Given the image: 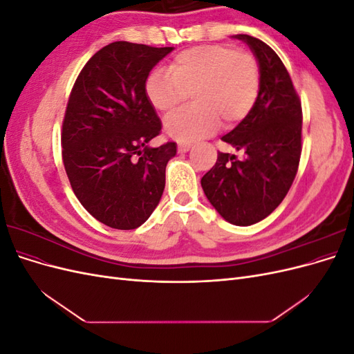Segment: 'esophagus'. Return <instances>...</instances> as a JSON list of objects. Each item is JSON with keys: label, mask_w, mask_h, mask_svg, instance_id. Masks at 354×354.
<instances>
[{"label": "esophagus", "mask_w": 354, "mask_h": 354, "mask_svg": "<svg viewBox=\"0 0 354 354\" xmlns=\"http://www.w3.org/2000/svg\"><path fill=\"white\" fill-rule=\"evenodd\" d=\"M190 149V143H178V152H186Z\"/></svg>", "instance_id": "1"}]
</instances>
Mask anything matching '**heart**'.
<instances>
[{
  "mask_svg": "<svg viewBox=\"0 0 354 354\" xmlns=\"http://www.w3.org/2000/svg\"><path fill=\"white\" fill-rule=\"evenodd\" d=\"M146 95L162 113L173 112L192 93L195 103L169 115L165 131L190 142L218 128L233 127L252 111L260 91V65L250 53L221 44L190 47L171 60L168 72L155 71Z\"/></svg>",
  "mask_w": 354,
  "mask_h": 354,
  "instance_id": "b5f03b06",
  "label": "heart"
}]
</instances>
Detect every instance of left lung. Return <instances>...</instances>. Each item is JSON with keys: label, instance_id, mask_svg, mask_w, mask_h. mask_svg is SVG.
Returning <instances> with one entry per match:
<instances>
[{"label": "left lung", "instance_id": "1", "mask_svg": "<svg viewBox=\"0 0 354 354\" xmlns=\"http://www.w3.org/2000/svg\"><path fill=\"white\" fill-rule=\"evenodd\" d=\"M236 38L259 60L260 91L248 116L221 140L245 156L218 152L201 185L224 220L251 226L270 216L292 186L303 149V111L279 56L259 38Z\"/></svg>", "mask_w": 354, "mask_h": 354}]
</instances>
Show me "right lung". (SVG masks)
<instances>
[{
    "label": "right lung",
    "mask_w": 354,
    "mask_h": 354,
    "mask_svg": "<svg viewBox=\"0 0 354 354\" xmlns=\"http://www.w3.org/2000/svg\"><path fill=\"white\" fill-rule=\"evenodd\" d=\"M173 47L116 41L85 63L62 125V159L71 187L91 216L131 230L151 217L177 153L167 142L149 147L160 120L146 95V80Z\"/></svg>",
    "instance_id": "1"
}]
</instances>
